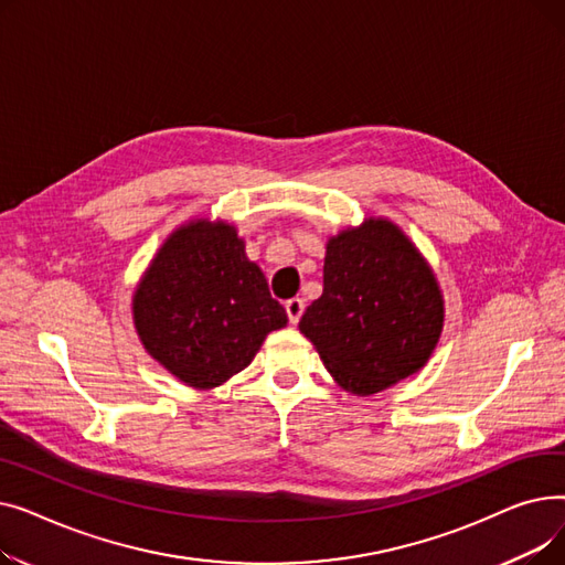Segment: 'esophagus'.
<instances>
[{
  "label": "esophagus",
  "instance_id": "34e87169",
  "mask_svg": "<svg viewBox=\"0 0 565 565\" xmlns=\"http://www.w3.org/2000/svg\"><path fill=\"white\" fill-rule=\"evenodd\" d=\"M286 313H288V320H290L292 324H298L300 318H302V313H305V302H302L300 298L288 300V302H286Z\"/></svg>",
  "mask_w": 565,
  "mask_h": 565
}]
</instances>
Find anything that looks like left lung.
Wrapping results in <instances>:
<instances>
[{
	"label": "left lung",
	"mask_w": 565,
	"mask_h": 565,
	"mask_svg": "<svg viewBox=\"0 0 565 565\" xmlns=\"http://www.w3.org/2000/svg\"><path fill=\"white\" fill-rule=\"evenodd\" d=\"M444 300L426 258L390 220L369 217L328 241L322 295L300 332L350 394L371 396L426 366Z\"/></svg>",
	"instance_id": "left-lung-1"
}]
</instances>
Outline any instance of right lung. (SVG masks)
<instances>
[{"label":"right lung","mask_w":565,"mask_h":565,"mask_svg":"<svg viewBox=\"0 0 565 565\" xmlns=\"http://www.w3.org/2000/svg\"><path fill=\"white\" fill-rule=\"evenodd\" d=\"M132 318L146 352L194 390L247 369L288 322L235 226L207 220L167 237L137 284Z\"/></svg>","instance_id":"1"}]
</instances>
